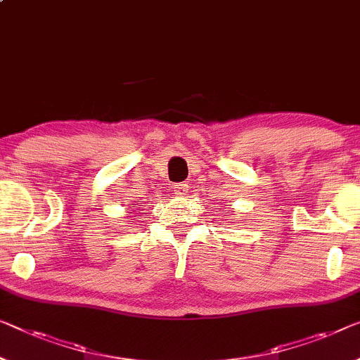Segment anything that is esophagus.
Masks as SVG:
<instances>
[{
    "mask_svg": "<svg viewBox=\"0 0 360 360\" xmlns=\"http://www.w3.org/2000/svg\"><path fill=\"white\" fill-rule=\"evenodd\" d=\"M187 187H189V186L182 184V182H179V184L174 186V194H176V195H186L187 191H189V189H187Z\"/></svg>",
    "mask_w": 360,
    "mask_h": 360,
    "instance_id": "1",
    "label": "esophagus"
}]
</instances>
